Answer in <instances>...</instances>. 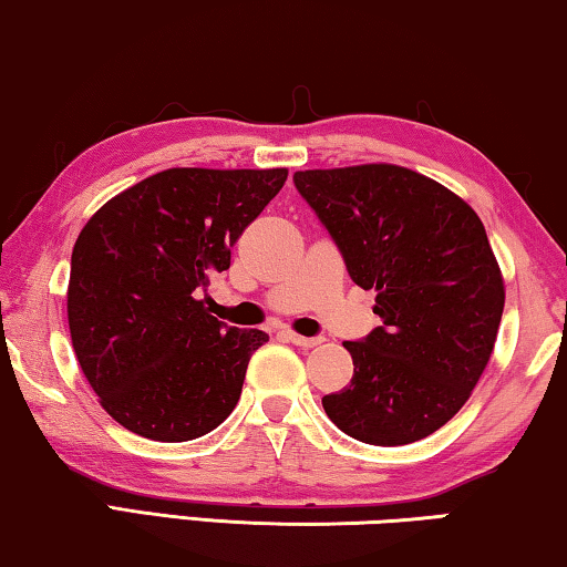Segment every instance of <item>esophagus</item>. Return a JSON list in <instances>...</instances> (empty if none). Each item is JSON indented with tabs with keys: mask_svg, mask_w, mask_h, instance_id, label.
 I'll return each instance as SVG.
<instances>
[{
	"mask_svg": "<svg viewBox=\"0 0 567 567\" xmlns=\"http://www.w3.org/2000/svg\"><path fill=\"white\" fill-rule=\"evenodd\" d=\"M286 337H289L291 344H296V347H303V349L319 347L321 341H323L321 337H301V333H296V331H286Z\"/></svg>",
	"mask_w": 567,
	"mask_h": 567,
	"instance_id": "1",
	"label": "esophagus"
}]
</instances>
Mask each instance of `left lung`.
Listing matches in <instances>:
<instances>
[{"label":"left lung","instance_id":"1","mask_svg":"<svg viewBox=\"0 0 567 567\" xmlns=\"http://www.w3.org/2000/svg\"><path fill=\"white\" fill-rule=\"evenodd\" d=\"M344 256L377 291L382 319L344 341L354 377L321 399L349 437L396 447L430 437L467 402L495 349L505 281L485 226L465 200L402 165L293 173Z\"/></svg>","mask_w":567,"mask_h":567}]
</instances>
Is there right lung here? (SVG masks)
Listing matches in <instances>:
<instances>
[{"label": "right lung", "instance_id": "obj_1", "mask_svg": "<svg viewBox=\"0 0 567 567\" xmlns=\"http://www.w3.org/2000/svg\"><path fill=\"white\" fill-rule=\"evenodd\" d=\"M289 171L168 168L110 198L72 248L68 321L82 374L125 430L203 437L234 412L266 331L196 299Z\"/></svg>", "mask_w": 567, "mask_h": 567}]
</instances>
